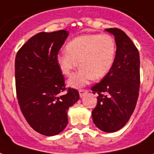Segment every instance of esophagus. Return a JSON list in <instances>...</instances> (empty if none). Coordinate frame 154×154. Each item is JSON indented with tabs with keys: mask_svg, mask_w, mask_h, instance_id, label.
<instances>
[{
	"mask_svg": "<svg viewBox=\"0 0 154 154\" xmlns=\"http://www.w3.org/2000/svg\"><path fill=\"white\" fill-rule=\"evenodd\" d=\"M87 92L88 91H87L86 90H80V91H79V94H80V97L82 98L83 96H84V94H86Z\"/></svg>",
	"mask_w": 154,
	"mask_h": 154,
	"instance_id": "obj_1",
	"label": "esophagus"
}]
</instances>
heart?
<instances>
[{
  "instance_id": "b5f03b06",
  "label": "heart",
  "mask_w": 154,
  "mask_h": 154,
  "mask_svg": "<svg viewBox=\"0 0 154 154\" xmlns=\"http://www.w3.org/2000/svg\"><path fill=\"white\" fill-rule=\"evenodd\" d=\"M66 51L57 55L60 71L67 77L78 67L68 81V86L80 88L92 78L100 79L109 72L114 62L116 42L109 34H86L75 37L66 45Z\"/></svg>"
}]
</instances>
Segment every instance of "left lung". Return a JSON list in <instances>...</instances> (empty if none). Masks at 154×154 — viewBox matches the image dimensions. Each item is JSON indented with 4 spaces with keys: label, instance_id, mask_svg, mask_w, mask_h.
I'll use <instances>...</instances> for the list:
<instances>
[{
    "label": "left lung",
    "instance_id": "8db88e82",
    "mask_svg": "<svg viewBox=\"0 0 154 154\" xmlns=\"http://www.w3.org/2000/svg\"><path fill=\"white\" fill-rule=\"evenodd\" d=\"M105 30L114 36L117 50L112 68L91 88L99 94L92 118L99 129L112 133L122 129L135 110L140 90V54L123 31Z\"/></svg>",
    "mask_w": 154,
    "mask_h": 154
}]
</instances>
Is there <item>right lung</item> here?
<instances>
[{
    "label": "right lung",
    "mask_w": 154,
    "mask_h": 154,
    "mask_svg": "<svg viewBox=\"0 0 154 154\" xmlns=\"http://www.w3.org/2000/svg\"><path fill=\"white\" fill-rule=\"evenodd\" d=\"M69 32H40L20 48L15 58L17 98L30 126L46 136L60 134L68 123V110L79 100L77 90L68 89L56 57Z\"/></svg>",
    "instance_id": "obj_1"
}]
</instances>
